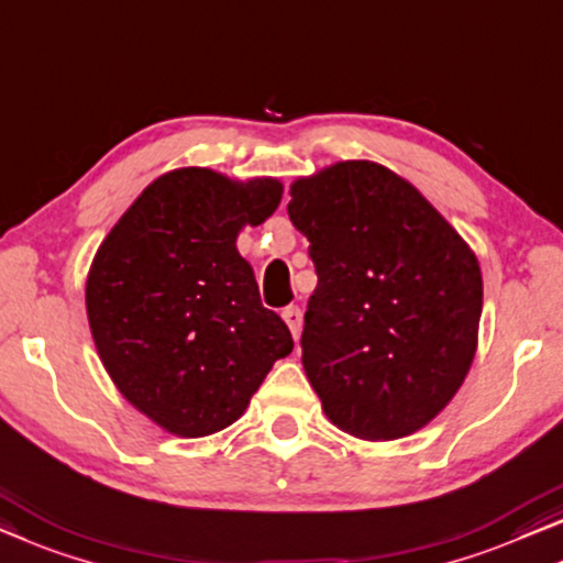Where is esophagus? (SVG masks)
Wrapping results in <instances>:
<instances>
[{
	"instance_id": "esophagus-1",
	"label": "esophagus",
	"mask_w": 563,
	"mask_h": 563,
	"mask_svg": "<svg viewBox=\"0 0 563 563\" xmlns=\"http://www.w3.org/2000/svg\"><path fill=\"white\" fill-rule=\"evenodd\" d=\"M282 317H284V322H287V328L291 330V335H295V340H297L299 330H301V309L295 307V305H289V307L282 309Z\"/></svg>"
}]
</instances>
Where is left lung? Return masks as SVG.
Listing matches in <instances>:
<instances>
[{
  "label": "left lung",
  "mask_w": 563,
  "mask_h": 563,
  "mask_svg": "<svg viewBox=\"0 0 563 563\" xmlns=\"http://www.w3.org/2000/svg\"><path fill=\"white\" fill-rule=\"evenodd\" d=\"M289 195L317 272L301 365L322 411L368 442L413 434L452 401L475 357L477 256L417 187L376 162H338Z\"/></svg>",
  "instance_id": "8db88e82"
}]
</instances>
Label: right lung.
Here are the masks:
<instances>
[{
  "instance_id": "add662e5",
  "label": "right lung",
  "mask_w": 563,
  "mask_h": 563,
  "mask_svg": "<svg viewBox=\"0 0 563 563\" xmlns=\"http://www.w3.org/2000/svg\"><path fill=\"white\" fill-rule=\"evenodd\" d=\"M282 192L274 177L173 169L96 251L86 282L96 350L121 396L169 434L231 427L295 347L235 249L241 228L262 225Z\"/></svg>"
}]
</instances>
